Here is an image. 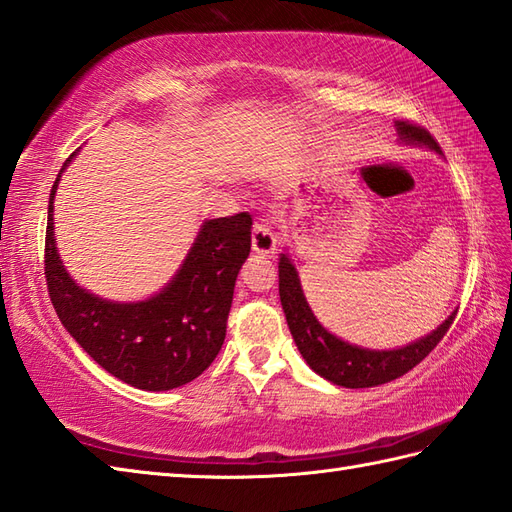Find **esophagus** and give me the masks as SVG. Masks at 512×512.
Masks as SVG:
<instances>
[{
  "mask_svg": "<svg viewBox=\"0 0 512 512\" xmlns=\"http://www.w3.org/2000/svg\"><path fill=\"white\" fill-rule=\"evenodd\" d=\"M250 246H253V253L273 257L277 250V235L270 231L266 222H257L253 226V235H250Z\"/></svg>",
  "mask_w": 512,
  "mask_h": 512,
  "instance_id": "obj_1",
  "label": "esophagus"
}]
</instances>
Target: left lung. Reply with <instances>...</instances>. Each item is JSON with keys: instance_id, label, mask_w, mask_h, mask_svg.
I'll return each mask as SVG.
<instances>
[{"instance_id": "obj_1", "label": "left lung", "mask_w": 512, "mask_h": 512, "mask_svg": "<svg viewBox=\"0 0 512 512\" xmlns=\"http://www.w3.org/2000/svg\"><path fill=\"white\" fill-rule=\"evenodd\" d=\"M396 132L400 143L427 147L436 154H442L440 145L427 129L411 125L409 121H396ZM279 299L292 339H295L312 372L347 389L385 385L389 380L407 374L442 341L455 314H458V310H453L436 330L418 341H411L409 345L396 347V350H369V347L352 345L325 330L319 319L314 317L306 295H303L297 268L288 253H281L279 257Z\"/></svg>"}]
</instances>
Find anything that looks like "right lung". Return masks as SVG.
Returning a JSON list of instances; mask_svg holds the SVG:
<instances>
[{"mask_svg": "<svg viewBox=\"0 0 512 512\" xmlns=\"http://www.w3.org/2000/svg\"><path fill=\"white\" fill-rule=\"evenodd\" d=\"M61 173L48 204L46 281L63 328L105 372L136 389L167 391L191 383L222 350L235 279L250 253V215L204 220L165 288L143 301H110L76 284L59 257L54 193Z\"/></svg>", "mask_w": 512, "mask_h": 512, "instance_id": "add662e5", "label": "right lung"}]
</instances>
